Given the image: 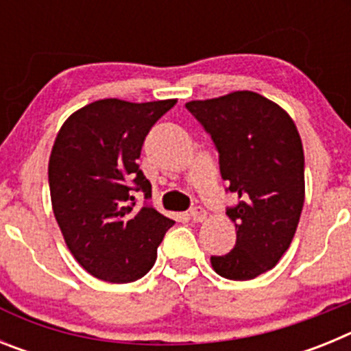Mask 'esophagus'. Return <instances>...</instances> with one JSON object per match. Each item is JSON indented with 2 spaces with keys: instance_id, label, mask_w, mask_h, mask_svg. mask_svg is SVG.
<instances>
[{
  "instance_id": "1",
  "label": "esophagus",
  "mask_w": 351,
  "mask_h": 351,
  "mask_svg": "<svg viewBox=\"0 0 351 351\" xmlns=\"http://www.w3.org/2000/svg\"><path fill=\"white\" fill-rule=\"evenodd\" d=\"M190 216L195 223H200L207 218V210L204 209V207H193V209L190 210Z\"/></svg>"
}]
</instances>
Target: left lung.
<instances>
[{
	"label": "left lung",
	"mask_w": 351,
	"mask_h": 351,
	"mask_svg": "<svg viewBox=\"0 0 351 351\" xmlns=\"http://www.w3.org/2000/svg\"><path fill=\"white\" fill-rule=\"evenodd\" d=\"M186 108L206 128L219 153V172L239 204L226 209L235 223V247L210 256L226 280H253L271 271L290 247L304 206V151L287 110L253 91L193 100Z\"/></svg>",
	"instance_id": "left-lung-1"
}]
</instances>
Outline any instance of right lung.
Masks as SVG:
<instances>
[{
  "label": "right lung",
  "instance_id": "add662e5",
  "mask_svg": "<svg viewBox=\"0 0 351 351\" xmlns=\"http://www.w3.org/2000/svg\"><path fill=\"white\" fill-rule=\"evenodd\" d=\"M176 101H93L71 114L56 137L52 210L73 258L98 280L130 283L147 274L173 225L154 207L138 209L133 191L151 198L137 160L149 130Z\"/></svg>",
  "mask_w": 351,
  "mask_h": 351
}]
</instances>
